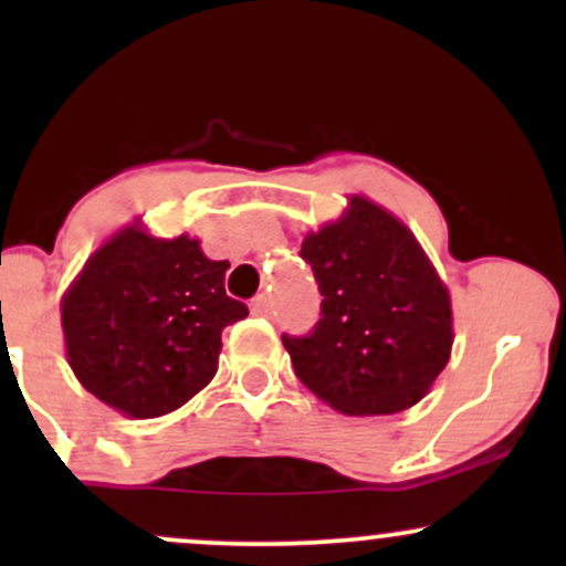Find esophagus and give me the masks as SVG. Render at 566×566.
I'll use <instances>...</instances> for the list:
<instances>
[{
  "instance_id": "34e87169",
  "label": "esophagus",
  "mask_w": 566,
  "mask_h": 566,
  "mask_svg": "<svg viewBox=\"0 0 566 566\" xmlns=\"http://www.w3.org/2000/svg\"><path fill=\"white\" fill-rule=\"evenodd\" d=\"M250 311L255 316H271V314H274V301H271L269 295H258L255 301L250 303Z\"/></svg>"
}]
</instances>
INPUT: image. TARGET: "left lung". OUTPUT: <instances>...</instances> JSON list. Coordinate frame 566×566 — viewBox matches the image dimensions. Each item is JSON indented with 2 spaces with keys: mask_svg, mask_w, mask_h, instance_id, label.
I'll return each instance as SVG.
<instances>
[{
  "mask_svg": "<svg viewBox=\"0 0 566 566\" xmlns=\"http://www.w3.org/2000/svg\"><path fill=\"white\" fill-rule=\"evenodd\" d=\"M301 258L322 292L308 335H282L295 375L343 415L418 405L450 361V292L401 220L350 197L340 220L308 233Z\"/></svg>",
  "mask_w": 566,
  "mask_h": 566,
  "instance_id": "left-lung-1",
  "label": "left lung"
}]
</instances>
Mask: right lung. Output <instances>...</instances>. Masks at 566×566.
<instances>
[{
    "label": "right lung",
    "mask_w": 566,
    "mask_h": 566,
    "mask_svg": "<svg viewBox=\"0 0 566 566\" xmlns=\"http://www.w3.org/2000/svg\"><path fill=\"white\" fill-rule=\"evenodd\" d=\"M229 261L199 239L114 233L61 303L66 354L90 394L129 418L184 407L218 369L220 333L250 311L226 295Z\"/></svg>",
    "instance_id": "right-lung-1"
}]
</instances>
